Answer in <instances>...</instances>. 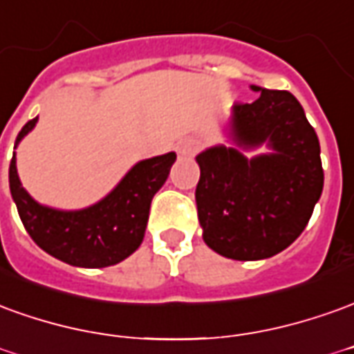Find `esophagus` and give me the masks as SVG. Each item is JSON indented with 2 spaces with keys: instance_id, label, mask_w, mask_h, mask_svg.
<instances>
[{
  "instance_id": "esophagus-1",
  "label": "esophagus",
  "mask_w": 354,
  "mask_h": 354,
  "mask_svg": "<svg viewBox=\"0 0 354 354\" xmlns=\"http://www.w3.org/2000/svg\"><path fill=\"white\" fill-rule=\"evenodd\" d=\"M197 149H199V140H195V138H185L184 142H180V147H178L180 155H184V157L194 155Z\"/></svg>"
}]
</instances>
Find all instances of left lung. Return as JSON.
<instances>
[{
	"label": "left lung",
	"mask_w": 354,
	"mask_h": 354,
	"mask_svg": "<svg viewBox=\"0 0 354 354\" xmlns=\"http://www.w3.org/2000/svg\"><path fill=\"white\" fill-rule=\"evenodd\" d=\"M251 90L261 97L234 105L230 134L243 149L266 143L272 151L247 159L236 147L214 145L195 157L203 239L234 261H261L291 245L324 187L320 143L301 103L289 91Z\"/></svg>",
	"instance_id": "obj_1"
}]
</instances>
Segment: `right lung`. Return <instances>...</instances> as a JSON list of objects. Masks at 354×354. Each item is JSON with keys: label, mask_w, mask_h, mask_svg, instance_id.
Here are the masks:
<instances>
[{"label": "right lung", "mask_w": 354, "mask_h": 354, "mask_svg": "<svg viewBox=\"0 0 354 354\" xmlns=\"http://www.w3.org/2000/svg\"><path fill=\"white\" fill-rule=\"evenodd\" d=\"M38 122L28 120L15 147ZM176 153L140 160L100 203L80 211H59L34 201L17 174V159L9 165V187L28 236L46 253L80 268H105L124 261L142 245L153 195L169 178Z\"/></svg>", "instance_id": "obj_1"}]
</instances>
